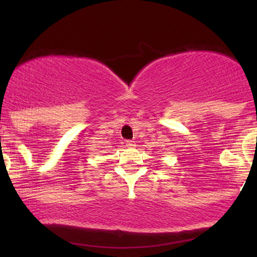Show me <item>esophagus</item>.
Wrapping results in <instances>:
<instances>
[{"instance_id":"esophagus-1","label":"esophagus","mask_w":257,"mask_h":257,"mask_svg":"<svg viewBox=\"0 0 257 257\" xmlns=\"http://www.w3.org/2000/svg\"><path fill=\"white\" fill-rule=\"evenodd\" d=\"M125 146L129 147V149H133V147H135V143H134V141L128 140V141H126V143H125Z\"/></svg>"}]
</instances>
